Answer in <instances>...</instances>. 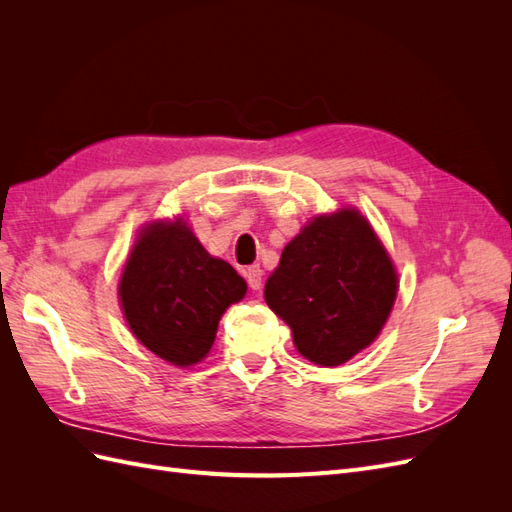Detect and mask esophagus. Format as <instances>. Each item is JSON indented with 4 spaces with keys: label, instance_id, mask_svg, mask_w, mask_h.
Masks as SVG:
<instances>
[{
    "label": "esophagus",
    "instance_id": "34e87169",
    "mask_svg": "<svg viewBox=\"0 0 512 512\" xmlns=\"http://www.w3.org/2000/svg\"><path fill=\"white\" fill-rule=\"evenodd\" d=\"M245 280H247V286H250L252 290H258L262 286V269L260 265H252L245 269Z\"/></svg>",
    "mask_w": 512,
    "mask_h": 512
}]
</instances>
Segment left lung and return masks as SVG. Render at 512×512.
Here are the masks:
<instances>
[{"label":"left lung","mask_w":512,"mask_h":512,"mask_svg":"<svg viewBox=\"0 0 512 512\" xmlns=\"http://www.w3.org/2000/svg\"><path fill=\"white\" fill-rule=\"evenodd\" d=\"M397 297V275L374 228L342 209L309 222L282 252L265 299L292 329L297 350L335 367L367 348Z\"/></svg>","instance_id":"obj_1"}]
</instances>
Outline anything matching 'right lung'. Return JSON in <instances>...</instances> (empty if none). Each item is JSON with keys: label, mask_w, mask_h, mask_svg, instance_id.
<instances>
[{"label": "right lung", "mask_w": 512, "mask_h": 512, "mask_svg": "<svg viewBox=\"0 0 512 512\" xmlns=\"http://www.w3.org/2000/svg\"><path fill=\"white\" fill-rule=\"evenodd\" d=\"M119 290L141 344L168 363L190 367L205 359L226 307L241 301L247 286L179 220L138 235Z\"/></svg>", "instance_id": "obj_1"}]
</instances>
